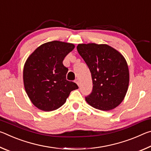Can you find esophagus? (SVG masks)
<instances>
[{"instance_id":"esophagus-1","label":"esophagus","mask_w":151,"mask_h":151,"mask_svg":"<svg viewBox=\"0 0 151 151\" xmlns=\"http://www.w3.org/2000/svg\"><path fill=\"white\" fill-rule=\"evenodd\" d=\"M75 83H76V84H77V85H78V86L79 85V81H78V78H76V80L75 81Z\"/></svg>"}]
</instances>
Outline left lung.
Segmentation results:
<instances>
[{"label": "left lung", "instance_id": "obj_1", "mask_svg": "<svg viewBox=\"0 0 151 151\" xmlns=\"http://www.w3.org/2000/svg\"><path fill=\"white\" fill-rule=\"evenodd\" d=\"M78 52L87 65L93 91L85 97L88 104L101 111H110L123 101L129 87V68L123 56L107 45L79 44Z\"/></svg>", "mask_w": 151, "mask_h": 151}]
</instances>
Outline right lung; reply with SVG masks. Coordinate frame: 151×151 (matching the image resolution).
Masks as SVG:
<instances>
[{
    "label": "right lung",
    "mask_w": 151,
    "mask_h": 151,
    "mask_svg": "<svg viewBox=\"0 0 151 151\" xmlns=\"http://www.w3.org/2000/svg\"><path fill=\"white\" fill-rule=\"evenodd\" d=\"M75 48L71 43L55 40L38 47L24 64V88L32 104L44 111L63 106L70 92L78 88L75 83L66 80L68 68L63 61Z\"/></svg>",
    "instance_id": "1"
}]
</instances>
